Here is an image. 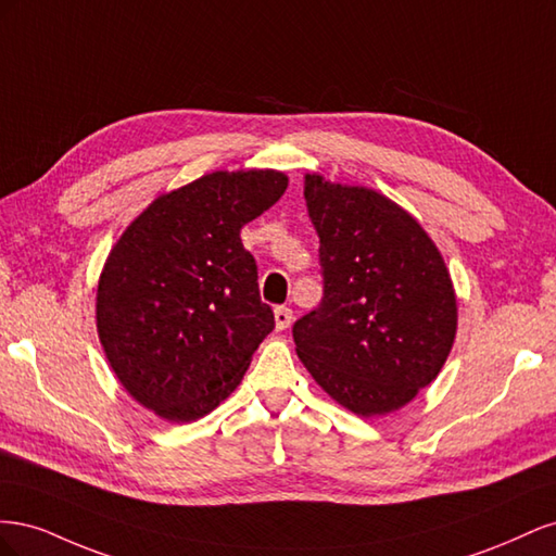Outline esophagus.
<instances>
[{"instance_id":"esophagus-1","label":"esophagus","mask_w":556,"mask_h":556,"mask_svg":"<svg viewBox=\"0 0 556 556\" xmlns=\"http://www.w3.org/2000/svg\"><path fill=\"white\" fill-rule=\"evenodd\" d=\"M274 319H276V329H278V331L288 329V327L292 325V311H290L288 306H278V308L274 311Z\"/></svg>"}]
</instances>
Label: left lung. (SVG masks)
Instances as JSON below:
<instances>
[{
    "instance_id": "8db88e82",
    "label": "left lung",
    "mask_w": 556,
    "mask_h": 556,
    "mask_svg": "<svg viewBox=\"0 0 556 556\" xmlns=\"http://www.w3.org/2000/svg\"><path fill=\"white\" fill-rule=\"evenodd\" d=\"M325 299L294 323L313 380L359 417L394 413L439 378L457 336L441 250L396 201L306 174Z\"/></svg>"
}]
</instances>
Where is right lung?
<instances>
[{"label":"right lung","instance_id":"obj_1","mask_svg":"<svg viewBox=\"0 0 556 556\" xmlns=\"http://www.w3.org/2000/svg\"><path fill=\"white\" fill-rule=\"evenodd\" d=\"M285 190L276 169L213 172L160 194L111 248L99 343L127 394L166 422L220 406L274 331L241 229Z\"/></svg>","mask_w":556,"mask_h":556}]
</instances>
